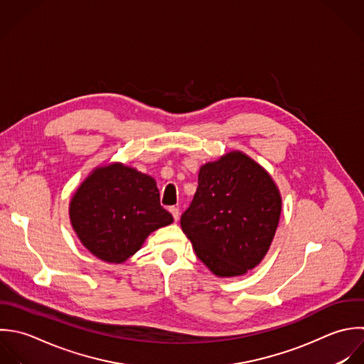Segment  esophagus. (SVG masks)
Instances as JSON below:
<instances>
[{
    "instance_id": "esophagus-1",
    "label": "esophagus",
    "mask_w": 364,
    "mask_h": 364,
    "mask_svg": "<svg viewBox=\"0 0 364 364\" xmlns=\"http://www.w3.org/2000/svg\"><path fill=\"white\" fill-rule=\"evenodd\" d=\"M170 213H171L174 221H178V218H180V211H178V208H177V207H170Z\"/></svg>"
}]
</instances>
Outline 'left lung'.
<instances>
[{
	"instance_id": "obj_1",
	"label": "left lung",
	"mask_w": 364,
	"mask_h": 364,
	"mask_svg": "<svg viewBox=\"0 0 364 364\" xmlns=\"http://www.w3.org/2000/svg\"><path fill=\"white\" fill-rule=\"evenodd\" d=\"M282 200L272 177L241 151L201 166L180 224L198 259L217 277L247 274L267 255Z\"/></svg>"
}]
</instances>
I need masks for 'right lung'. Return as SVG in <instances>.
Instances as JSON below:
<instances>
[{
  "label": "right lung",
  "instance_id": "1",
  "mask_svg": "<svg viewBox=\"0 0 364 364\" xmlns=\"http://www.w3.org/2000/svg\"><path fill=\"white\" fill-rule=\"evenodd\" d=\"M70 224L95 257L122 264L156 230L173 223L153 177L113 163L95 168L69 204Z\"/></svg>",
  "mask_w": 364,
  "mask_h": 364
}]
</instances>
